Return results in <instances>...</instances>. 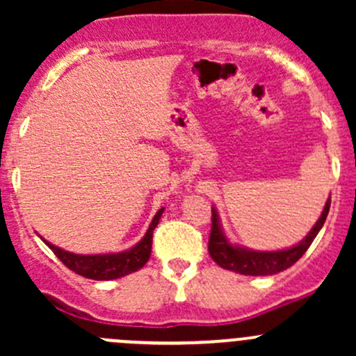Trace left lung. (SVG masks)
Wrapping results in <instances>:
<instances>
[{
    "instance_id": "1",
    "label": "left lung",
    "mask_w": 356,
    "mask_h": 356,
    "mask_svg": "<svg viewBox=\"0 0 356 356\" xmlns=\"http://www.w3.org/2000/svg\"><path fill=\"white\" fill-rule=\"evenodd\" d=\"M329 207H331V198L325 203L324 211H322L321 218L317 220V224L314 225V229L310 231V234L300 243V245L289 248V250L282 251H251L245 250V248L232 246L231 243H227V239L224 238L220 231V225H218V215L217 211L211 208V231H210V239H208V253L213 258L215 264L222 268H227V270L238 272L243 275H272L277 274V272L286 270L291 265L296 264L301 257L305 254V251L310 248L314 239L317 238L318 231L324 225L325 218H327Z\"/></svg>"
}]
</instances>
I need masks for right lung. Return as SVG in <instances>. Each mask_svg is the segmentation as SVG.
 Here are the masks:
<instances>
[{"mask_svg": "<svg viewBox=\"0 0 356 356\" xmlns=\"http://www.w3.org/2000/svg\"><path fill=\"white\" fill-rule=\"evenodd\" d=\"M161 213H163V208H160L156 211L145 238L134 248H131L127 251H122V253L74 254L68 253V251H63L62 248L53 246L51 243H44L60 258V261L65 267L70 268L72 272H75V274L82 275L86 279H95V281H110V279L124 277V275L132 274V272L145 267L146 261L149 260V254H152L153 231H155Z\"/></svg>", "mask_w": 356, "mask_h": 356, "instance_id": "obj_1", "label": "right lung"}]
</instances>
